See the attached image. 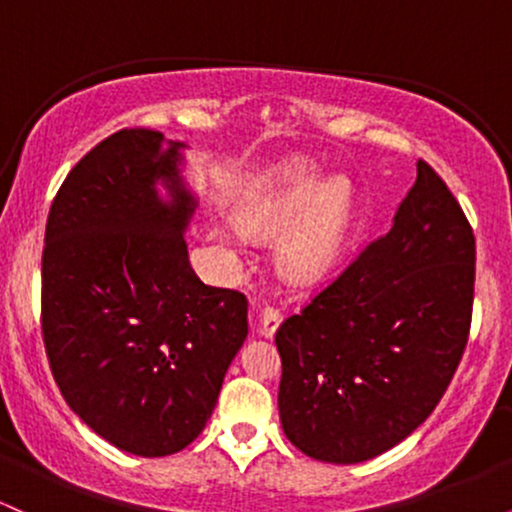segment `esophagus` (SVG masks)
Segmentation results:
<instances>
[{"label":"esophagus","mask_w":512,"mask_h":512,"mask_svg":"<svg viewBox=\"0 0 512 512\" xmlns=\"http://www.w3.org/2000/svg\"><path fill=\"white\" fill-rule=\"evenodd\" d=\"M281 325V313L276 308H262L260 320H257V330H260L262 337H274V332L279 330Z\"/></svg>","instance_id":"esophagus-1"}]
</instances>
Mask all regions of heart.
<instances>
[{"instance_id":"obj_1","label":"heart","mask_w":512,"mask_h":512,"mask_svg":"<svg viewBox=\"0 0 512 512\" xmlns=\"http://www.w3.org/2000/svg\"><path fill=\"white\" fill-rule=\"evenodd\" d=\"M354 192L344 178L322 180L313 168L289 166L264 182L240 209V226L274 238L276 264L289 279L310 284L330 272L349 236Z\"/></svg>"}]
</instances>
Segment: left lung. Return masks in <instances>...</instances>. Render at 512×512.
<instances>
[{
	"label": "left lung",
	"mask_w": 512,
	"mask_h": 512,
	"mask_svg": "<svg viewBox=\"0 0 512 512\" xmlns=\"http://www.w3.org/2000/svg\"><path fill=\"white\" fill-rule=\"evenodd\" d=\"M474 233L426 161L392 228L276 330L286 438L320 462L356 464L411 436L464 354Z\"/></svg>",
	"instance_id": "1"
}]
</instances>
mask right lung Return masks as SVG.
Returning <instances> with one entry per match:
<instances>
[{
    "mask_svg": "<svg viewBox=\"0 0 512 512\" xmlns=\"http://www.w3.org/2000/svg\"><path fill=\"white\" fill-rule=\"evenodd\" d=\"M182 149L120 129L69 170L45 226L55 383L88 428L139 457L173 455L204 431L248 337L243 293L207 286L187 257L197 197Z\"/></svg>",
    "mask_w": 512,
    "mask_h": 512,
    "instance_id": "obj_1",
    "label": "right lung"
}]
</instances>
